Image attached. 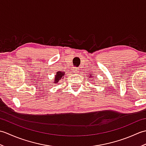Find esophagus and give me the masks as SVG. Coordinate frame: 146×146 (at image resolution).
I'll return each mask as SVG.
<instances>
[{"label":"esophagus","mask_w":146,"mask_h":146,"mask_svg":"<svg viewBox=\"0 0 146 146\" xmlns=\"http://www.w3.org/2000/svg\"><path fill=\"white\" fill-rule=\"evenodd\" d=\"M80 71V69L78 68H74L73 69V72L74 73H78Z\"/></svg>","instance_id":"34e87169"}]
</instances>
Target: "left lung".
<instances>
[{
	"instance_id": "obj_1",
	"label": "left lung",
	"mask_w": 146,
	"mask_h": 146,
	"mask_svg": "<svg viewBox=\"0 0 146 146\" xmlns=\"http://www.w3.org/2000/svg\"><path fill=\"white\" fill-rule=\"evenodd\" d=\"M92 75H93V74H90V75H88L89 78H93V79H94V78H95V77H93Z\"/></svg>"
}]
</instances>
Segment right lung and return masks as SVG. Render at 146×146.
Listing matches in <instances>:
<instances>
[{
  "label": "right lung",
  "mask_w": 146,
  "mask_h": 146,
  "mask_svg": "<svg viewBox=\"0 0 146 146\" xmlns=\"http://www.w3.org/2000/svg\"><path fill=\"white\" fill-rule=\"evenodd\" d=\"M64 71H57L56 74L55 75V78L54 82H52L54 83H58L60 80H61L63 78V76H64Z\"/></svg>",
  "instance_id": "right-lung-1"
}]
</instances>
